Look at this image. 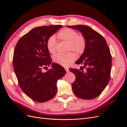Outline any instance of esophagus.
<instances>
[{
    "label": "esophagus",
    "instance_id": "34e87169",
    "mask_svg": "<svg viewBox=\"0 0 127 127\" xmlns=\"http://www.w3.org/2000/svg\"><path fill=\"white\" fill-rule=\"evenodd\" d=\"M65 70H66L67 72H69V68H65Z\"/></svg>",
    "mask_w": 127,
    "mask_h": 127
}]
</instances>
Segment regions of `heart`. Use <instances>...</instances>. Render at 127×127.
<instances>
[{
    "label": "heart",
    "instance_id": "obj_1",
    "mask_svg": "<svg viewBox=\"0 0 127 127\" xmlns=\"http://www.w3.org/2000/svg\"><path fill=\"white\" fill-rule=\"evenodd\" d=\"M57 36L60 40L68 43L67 51H73L77 54L80 55L84 52L86 48V40L83 36L78 35L75 30L71 29L64 28L58 33ZM57 41L55 35L50 36L47 41V48L50 53L56 51ZM76 59L75 54L72 52L66 54H58L53 57L54 62L60 66L67 67Z\"/></svg>",
    "mask_w": 127,
    "mask_h": 127
}]
</instances>
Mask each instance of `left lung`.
Masks as SVG:
<instances>
[{
	"label": "left lung",
	"mask_w": 127,
	"mask_h": 127,
	"mask_svg": "<svg viewBox=\"0 0 127 127\" xmlns=\"http://www.w3.org/2000/svg\"><path fill=\"white\" fill-rule=\"evenodd\" d=\"M78 30L86 40V48L77 64H82L85 70L70 68L76 76L72 89L80 98L91 99L97 97L105 89L110 78L112 57L105 40L90 27L78 25L68 26Z\"/></svg>",
	"instance_id": "left-lung-1"
}]
</instances>
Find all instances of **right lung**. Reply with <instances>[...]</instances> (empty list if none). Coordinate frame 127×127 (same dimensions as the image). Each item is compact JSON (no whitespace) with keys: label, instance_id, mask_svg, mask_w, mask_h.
I'll return each instance as SVG.
<instances>
[{"label":"right lung","instance_id":"1","mask_svg":"<svg viewBox=\"0 0 127 127\" xmlns=\"http://www.w3.org/2000/svg\"><path fill=\"white\" fill-rule=\"evenodd\" d=\"M63 25L37 27L19 40L13 56L14 69L18 84L24 93L32 100L42 103L55 96L57 83L66 74L64 67L51 63L47 48V41ZM52 64V68L42 71Z\"/></svg>","mask_w":127,"mask_h":127}]
</instances>
